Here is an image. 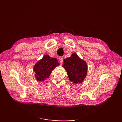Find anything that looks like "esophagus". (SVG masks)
<instances>
[{
  "instance_id": "esophagus-1",
  "label": "esophagus",
  "mask_w": 122,
  "mask_h": 122,
  "mask_svg": "<svg viewBox=\"0 0 122 122\" xmlns=\"http://www.w3.org/2000/svg\"><path fill=\"white\" fill-rule=\"evenodd\" d=\"M59 61H60V62L61 64H62V62H63V61H64L63 57H60V58H59Z\"/></svg>"
}]
</instances>
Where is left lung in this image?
<instances>
[{
  "label": "left lung",
  "instance_id": "8db88e82",
  "mask_svg": "<svg viewBox=\"0 0 122 122\" xmlns=\"http://www.w3.org/2000/svg\"><path fill=\"white\" fill-rule=\"evenodd\" d=\"M62 67L67 71L69 80L75 84L82 83L87 75L88 67L86 62L76 53L65 59Z\"/></svg>",
  "mask_w": 122,
  "mask_h": 122
}]
</instances>
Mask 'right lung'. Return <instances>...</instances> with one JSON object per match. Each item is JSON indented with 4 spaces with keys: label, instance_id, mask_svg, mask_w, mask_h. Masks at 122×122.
I'll return each mask as SVG.
<instances>
[{
    "label": "right lung",
    "instance_id": "obj_1",
    "mask_svg": "<svg viewBox=\"0 0 122 122\" xmlns=\"http://www.w3.org/2000/svg\"><path fill=\"white\" fill-rule=\"evenodd\" d=\"M60 65L56 58L51 57L49 55H44L42 59L38 61L34 66L36 79L40 81L49 78L52 71Z\"/></svg>",
    "mask_w": 122,
    "mask_h": 122
}]
</instances>
